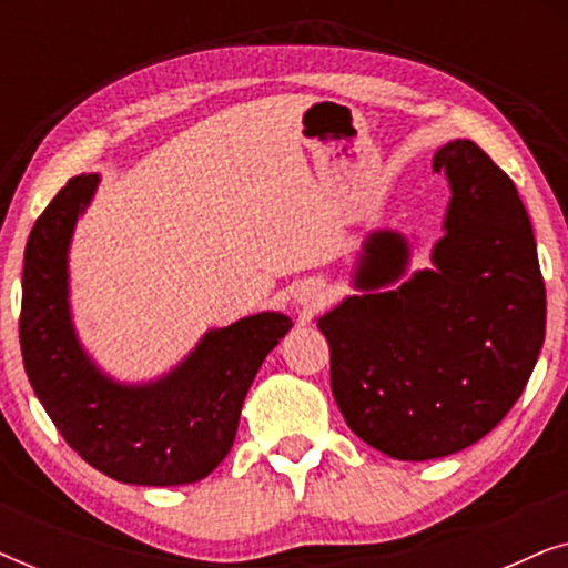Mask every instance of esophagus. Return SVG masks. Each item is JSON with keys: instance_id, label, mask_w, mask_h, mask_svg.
Masks as SVG:
<instances>
[{"instance_id": "1", "label": "esophagus", "mask_w": 568, "mask_h": 568, "mask_svg": "<svg viewBox=\"0 0 568 568\" xmlns=\"http://www.w3.org/2000/svg\"><path fill=\"white\" fill-rule=\"evenodd\" d=\"M294 300H297V305H302L305 310H315L323 305V292L321 286L315 284H302L297 294H294Z\"/></svg>"}]
</instances>
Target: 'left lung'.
<instances>
[{"label":"left lung","mask_w":568,"mask_h":568,"mask_svg":"<svg viewBox=\"0 0 568 568\" xmlns=\"http://www.w3.org/2000/svg\"><path fill=\"white\" fill-rule=\"evenodd\" d=\"M449 201L432 266L416 235L372 230L354 294L317 317L348 429L395 460H434L484 439L523 395L546 341V284L523 199L501 168L455 139L432 158Z\"/></svg>","instance_id":"left-lung-1"}]
</instances>
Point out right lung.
Segmentation results:
<instances>
[{
  "mask_svg": "<svg viewBox=\"0 0 568 568\" xmlns=\"http://www.w3.org/2000/svg\"><path fill=\"white\" fill-rule=\"evenodd\" d=\"M98 185V173L72 178L30 230L22 266V364L53 426L92 468L134 486L196 484L227 457L245 395L294 323L274 310L240 317L227 328H209L158 377H113L80 341L69 276L77 222Z\"/></svg>",
  "mask_w": 568,
  "mask_h": 568,
  "instance_id": "obj_1",
  "label": "right lung"
}]
</instances>
